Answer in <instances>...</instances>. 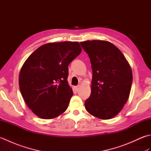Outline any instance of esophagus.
Returning a JSON list of instances; mask_svg holds the SVG:
<instances>
[{
	"instance_id": "obj_1",
	"label": "esophagus",
	"mask_w": 151,
	"mask_h": 151,
	"mask_svg": "<svg viewBox=\"0 0 151 151\" xmlns=\"http://www.w3.org/2000/svg\"><path fill=\"white\" fill-rule=\"evenodd\" d=\"M80 87H81V86H75V90L76 91H78L79 90V89H80Z\"/></svg>"
}]
</instances>
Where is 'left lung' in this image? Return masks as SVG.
<instances>
[{
  "label": "left lung",
  "instance_id": "8db88e82",
  "mask_svg": "<svg viewBox=\"0 0 151 151\" xmlns=\"http://www.w3.org/2000/svg\"><path fill=\"white\" fill-rule=\"evenodd\" d=\"M81 45L88 54L93 70L91 92L85 108L95 117L110 119L129 99L132 69L121 50L109 41L88 40Z\"/></svg>",
  "mask_w": 151,
  "mask_h": 151
}]
</instances>
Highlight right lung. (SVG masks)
<instances>
[{
  "mask_svg": "<svg viewBox=\"0 0 151 151\" xmlns=\"http://www.w3.org/2000/svg\"><path fill=\"white\" fill-rule=\"evenodd\" d=\"M81 51L77 41L49 43L25 61L19 73V88L37 116L50 119L67 110L73 95L67 82L68 66Z\"/></svg>",
  "mask_w": 151,
  "mask_h": 151,
  "instance_id": "add662e5",
  "label": "right lung"
}]
</instances>
